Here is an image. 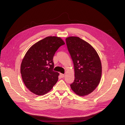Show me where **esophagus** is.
Here are the masks:
<instances>
[{
	"label": "esophagus",
	"instance_id": "34e87169",
	"mask_svg": "<svg viewBox=\"0 0 125 125\" xmlns=\"http://www.w3.org/2000/svg\"><path fill=\"white\" fill-rule=\"evenodd\" d=\"M60 76L62 78H63L64 77H65V75H64V74H62V73H60Z\"/></svg>",
	"mask_w": 125,
	"mask_h": 125
}]
</instances>
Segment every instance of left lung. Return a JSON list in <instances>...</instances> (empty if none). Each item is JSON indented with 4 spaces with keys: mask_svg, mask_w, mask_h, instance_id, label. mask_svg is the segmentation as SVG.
Listing matches in <instances>:
<instances>
[{
    "mask_svg": "<svg viewBox=\"0 0 125 125\" xmlns=\"http://www.w3.org/2000/svg\"><path fill=\"white\" fill-rule=\"evenodd\" d=\"M66 44L74 65V80L70 84L73 91L79 96L92 93L99 84L102 65L94 48L78 37L66 39Z\"/></svg>",
    "mask_w": 125,
    "mask_h": 125,
    "instance_id": "8db88e82",
    "label": "left lung"
}]
</instances>
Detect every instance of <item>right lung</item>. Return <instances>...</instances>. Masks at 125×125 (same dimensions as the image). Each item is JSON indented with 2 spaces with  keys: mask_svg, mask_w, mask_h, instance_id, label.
I'll use <instances>...</instances> for the list:
<instances>
[{
  "mask_svg": "<svg viewBox=\"0 0 125 125\" xmlns=\"http://www.w3.org/2000/svg\"><path fill=\"white\" fill-rule=\"evenodd\" d=\"M65 44L58 37L48 36L34 44L26 52L21 65V74L25 86L37 95L50 91L58 79L53 71L56 52Z\"/></svg>",
  "mask_w": 125,
  "mask_h": 125,
  "instance_id": "add662e5",
  "label": "right lung"
}]
</instances>
